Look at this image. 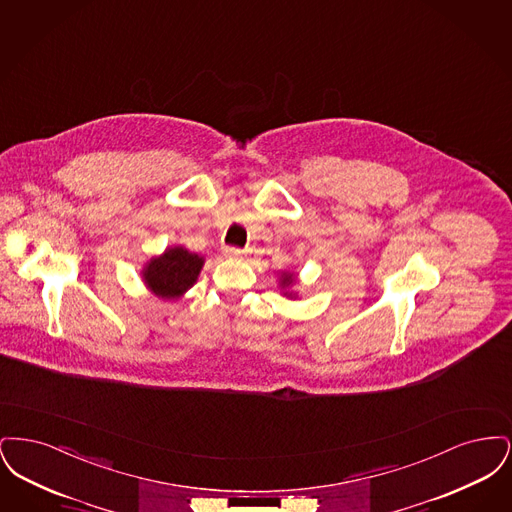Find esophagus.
Returning a JSON list of instances; mask_svg holds the SVG:
<instances>
[{
	"instance_id": "esophagus-1",
	"label": "esophagus",
	"mask_w": 512,
	"mask_h": 512,
	"mask_svg": "<svg viewBox=\"0 0 512 512\" xmlns=\"http://www.w3.org/2000/svg\"><path fill=\"white\" fill-rule=\"evenodd\" d=\"M222 253H224V257H228V259H242L245 255L244 249H240V247H224Z\"/></svg>"
}]
</instances>
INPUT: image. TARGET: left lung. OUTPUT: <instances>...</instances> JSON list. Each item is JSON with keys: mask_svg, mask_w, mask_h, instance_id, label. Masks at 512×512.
<instances>
[{"mask_svg": "<svg viewBox=\"0 0 512 512\" xmlns=\"http://www.w3.org/2000/svg\"><path fill=\"white\" fill-rule=\"evenodd\" d=\"M297 284V274L290 272V270H284L280 272L278 276V286H280V292L284 293L286 297H295L297 293L293 292L292 288Z\"/></svg>", "mask_w": 512, "mask_h": 512, "instance_id": "obj_1", "label": "left lung"}]
</instances>
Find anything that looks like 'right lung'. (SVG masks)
Returning <instances> with one entry per match:
<instances>
[{
	"label": "right lung",
	"instance_id": "right-lung-1",
	"mask_svg": "<svg viewBox=\"0 0 512 512\" xmlns=\"http://www.w3.org/2000/svg\"><path fill=\"white\" fill-rule=\"evenodd\" d=\"M205 265V259L182 245L167 247L142 268V280L147 290L161 299H180L188 292Z\"/></svg>",
	"mask_w": 512,
	"mask_h": 512
}]
</instances>
